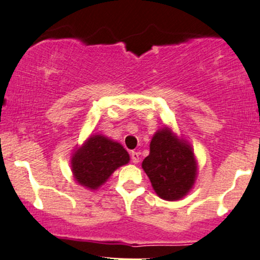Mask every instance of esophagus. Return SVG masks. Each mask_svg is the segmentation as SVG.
<instances>
[{
  "label": "esophagus",
  "instance_id": "34e87169",
  "mask_svg": "<svg viewBox=\"0 0 260 260\" xmlns=\"http://www.w3.org/2000/svg\"><path fill=\"white\" fill-rule=\"evenodd\" d=\"M131 161H133L134 164L140 162V153H137V151H133V153H131Z\"/></svg>",
  "mask_w": 260,
  "mask_h": 260
}]
</instances>
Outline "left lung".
Wrapping results in <instances>:
<instances>
[{
	"instance_id": "obj_1",
	"label": "left lung",
	"mask_w": 260,
	"mask_h": 260,
	"mask_svg": "<svg viewBox=\"0 0 260 260\" xmlns=\"http://www.w3.org/2000/svg\"><path fill=\"white\" fill-rule=\"evenodd\" d=\"M151 186L165 201L186 196L197 177V161L192 147L165 126L154 134L150 153L142 162Z\"/></svg>"
}]
</instances>
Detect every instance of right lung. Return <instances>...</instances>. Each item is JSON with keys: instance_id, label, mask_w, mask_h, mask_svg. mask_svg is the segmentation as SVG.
<instances>
[{"instance_id": "right-lung-1", "label": "right lung", "mask_w": 260, "mask_h": 260, "mask_svg": "<svg viewBox=\"0 0 260 260\" xmlns=\"http://www.w3.org/2000/svg\"><path fill=\"white\" fill-rule=\"evenodd\" d=\"M129 160V154L122 144L104 135H92L73 154L72 172L80 185L96 190Z\"/></svg>"}]
</instances>
